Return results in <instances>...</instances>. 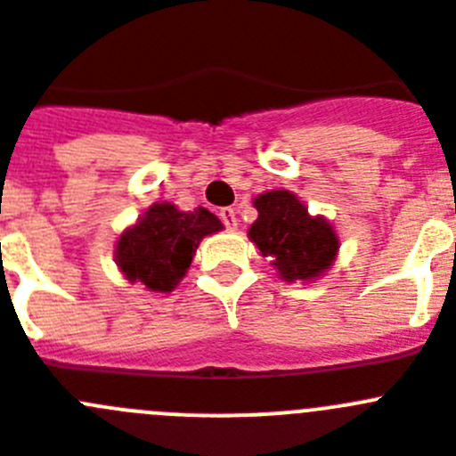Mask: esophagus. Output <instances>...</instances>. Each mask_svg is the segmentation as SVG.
<instances>
[{
  "label": "esophagus",
  "instance_id": "34e87169",
  "mask_svg": "<svg viewBox=\"0 0 456 456\" xmlns=\"http://www.w3.org/2000/svg\"><path fill=\"white\" fill-rule=\"evenodd\" d=\"M220 220H223V224L227 229H236V224H238V220H236V211H233V208H229V207H224V208H220Z\"/></svg>",
  "mask_w": 456,
  "mask_h": 456
}]
</instances>
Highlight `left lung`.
<instances>
[{"label":"left lung","mask_w":456,"mask_h":456,"mask_svg":"<svg viewBox=\"0 0 456 456\" xmlns=\"http://www.w3.org/2000/svg\"><path fill=\"white\" fill-rule=\"evenodd\" d=\"M256 223L249 238L286 281H309L331 265L338 238L327 220L311 218L306 207L289 191H270L254 200Z\"/></svg>","instance_id":"left-lung-1"}]
</instances>
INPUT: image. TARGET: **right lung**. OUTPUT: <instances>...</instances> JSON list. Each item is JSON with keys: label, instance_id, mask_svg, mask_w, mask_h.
<instances>
[{"label": "right lung", "instance_id": "right-lung-1", "mask_svg": "<svg viewBox=\"0 0 456 456\" xmlns=\"http://www.w3.org/2000/svg\"><path fill=\"white\" fill-rule=\"evenodd\" d=\"M223 229L211 211H179L175 204H154L136 227L118 240L116 258L129 281L166 293L179 284L200 240Z\"/></svg>", "mask_w": 456, "mask_h": 456}]
</instances>
